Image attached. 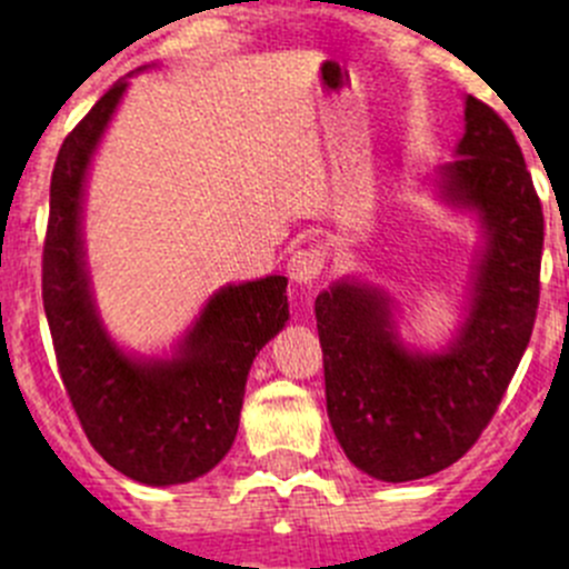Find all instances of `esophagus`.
Returning <instances> with one entry per match:
<instances>
[{"mask_svg":"<svg viewBox=\"0 0 569 569\" xmlns=\"http://www.w3.org/2000/svg\"><path fill=\"white\" fill-rule=\"evenodd\" d=\"M289 278L300 286H313L325 272V252L319 248L295 250L289 258Z\"/></svg>","mask_w":569,"mask_h":569,"instance_id":"1","label":"esophagus"}]
</instances>
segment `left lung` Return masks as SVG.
Segmentation results:
<instances>
[{
	"mask_svg": "<svg viewBox=\"0 0 569 569\" xmlns=\"http://www.w3.org/2000/svg\"><path fill=\"white\" fill-rule=\"evenodd\" d=\"M457 153L440 170V189L479 209L487 250L455 347L407 352L377 289L336 283L317 297L332 432L349 460L382 481L423 479L473 449L537 319L545 220L523 151L501 114L468 96Z\"/></svg>",
	"mask_w": 569,
	"mask_h": 569,
	"instance_id": "obj_1",
	"label": "left lung"
}]
</instances>
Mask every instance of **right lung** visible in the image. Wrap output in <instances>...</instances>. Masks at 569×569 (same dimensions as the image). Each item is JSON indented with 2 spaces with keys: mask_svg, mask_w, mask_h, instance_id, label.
I'll use <instances>...</instances> for the list:
<instances>
[{
  "mask_svg": "<svg viewBox=\"0 0 569 569\" xmlns=\"http://www.w3.org/2000/svg\"><path fill=\"white\" fill-rule=\"evenodd\" d=\"M123 90L126 79L114 82L57 153L43 308L62 386L90 446L129 479L164 487L198 479L228 455L252 358L289 319V280L269 274L222 289L168 363H137L114 349L90 302L79 211L84 170Z\"/></svg>",
  "mask_w": 569,
  "mask_h": 569,
  "instance_id": "right-lung-1",
  "label": "right lung"
}]
</instances>
